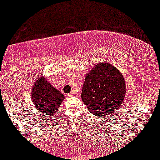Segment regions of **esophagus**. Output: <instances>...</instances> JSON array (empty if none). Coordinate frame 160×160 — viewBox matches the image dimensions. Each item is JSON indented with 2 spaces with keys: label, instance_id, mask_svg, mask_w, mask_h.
<instances>
[{
  "label": "esophagus",
  "instance_id": "obj_1",
  "mask_svg": "<svg viewBox=\"0 0 160 160\" xmlns=\"http://www.w3.org/2000/svg\"><path fill=\"white\" fill-rule=\"evenodd\" d=\"M75 94H77V93H76V92H75V90H72V91H71L70 93H69L68 96L69 97H71V96H74V95H75Z\"/></svg>",
  "mask_w": 160,
  "mask_h": 160
}]
</instances>
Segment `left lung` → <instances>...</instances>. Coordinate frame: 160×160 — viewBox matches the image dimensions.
<instances>
[{
	"mask_svg": "<svg viewBox=\"0 0 160 160\" xmlns=\"http://www.w3.org/2000/svg\"><path fill=\"white\" fill-rule=\"evenodd\" d=\"M125 93V82L118 69L101 62L86 76L82 99L92 114L102 117L119 108Z\"/></svg>",
	"mask_w": 160,
	"mask_h": 160,
	"instance_id": "obj_1",
	"label": "left lung"
}]
</instances>
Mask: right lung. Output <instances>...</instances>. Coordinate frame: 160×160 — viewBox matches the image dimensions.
<instances>
[{
	"mask_svg": "<svg viewBox=\"0 0 160 160\" xmlns=\"http://www.w3.org/2000/svg\"><path fill=\"white\" fill-rule=\"evenodd\" d=\"M33 105L40 112L48 117H54L65 98L60 91L50 84L43 77H39L32 90Z\"/></svg>",
	"mask_w": 160,
	"mask_h": 160,
	"instance_id": "add662e5",
	"label": "right lung"
}]
</instances>
